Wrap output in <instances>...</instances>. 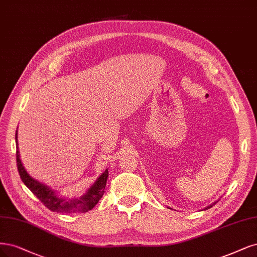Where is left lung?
<instances>
[{
  "label": "left lung",
  "instance_id": "left-lung-1",
  "mask_svg": "<svg viewBox=\"0 0 257 257\" xmlns=\"http://www.w3.org/2000/svg\"><path fill=\"white\" fill-rule=\"evenodd\" d=\"M216 203H217V202H215V203H213V204H210V205H209V206H207V207H205V209H208V208H210V207H213V205H215V204H216Z\"/></svg>",
  "mask_w": 257,
  "mask_h": 257
}]
</instances>
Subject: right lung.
I'll list each match as a JSON object with an SVG mask.
<instances>
[{"label": "right lung", "instance_id": "right-lung-1", "mask_svg": "<svg viewBox=\"0 0 257 257\" xmlns=\"http://www.w3.org/2000/svg\"><path fill=\"white\" fill-rule=\"evenodd\" d=\"M17 134L18 133H16V144H17L16 157H17L18 171H19L20 178L24 183V185L43 203L44 206H47L52 211H57V213H86V211L91 210L96 205V203L100 201V199L104 194L106 182H107V178H108L107 169H106L99 176L98 180L95 181V183L81 198L69 199V200L63 199L61 197H58L56 194V191L51 189L49 186L33 179L32 176L26 172L25 168L23 167L20 159V154H19L20 152H19V148H18Z\"/></svg>", "mask_w": 257, "mask_h": 257}]
</instances>
